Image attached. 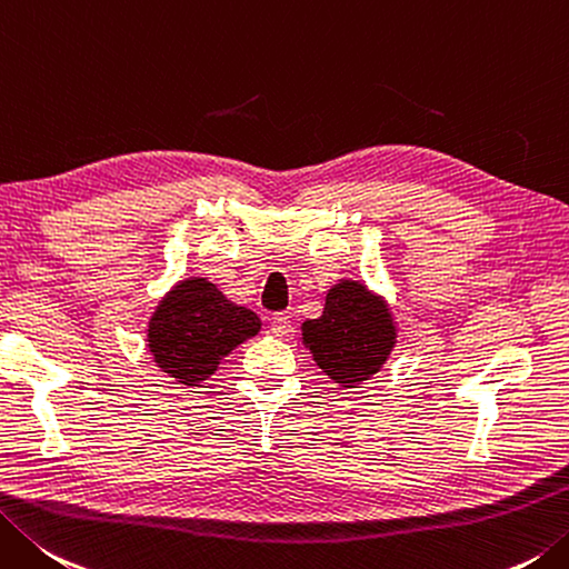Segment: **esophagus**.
Listing matches in <instances>:
<instances>
[{
	"label": "esophagus",
	"mask_w": 569,
	"mask_h": 569,
	"mask_svg": "<svg viewBox=\"0 0 569 569\" xmlns=\"http://www.w3.org/2000/svg\"><path fill=\"white\" fill-rule=\"evenodd\" d=\"M270 329H272V335L274 337H287L289 331H292V319H289V315H274L272 319H270Z\"/></svg>",
	"instance_id": "obj_1"
}]
</instances>
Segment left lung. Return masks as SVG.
<instances>
[{
  "label": "left lung",
  "instance_id": "1",
  "mask_svg": "<svg viewBox=\"0 0 569 569\" xmlns=\"http://www.w3.org/2000/svg\"><path fill=\"white\" fill-rule=\"evenodd\" d=\"M396 331L383 297L363 282L339 280L327 292L321 317L302 325V345L331 381L359 389L389 359Z\"/></svg>",
  "mask_w": 569,
  "mask_h": 569
}]
</instances>
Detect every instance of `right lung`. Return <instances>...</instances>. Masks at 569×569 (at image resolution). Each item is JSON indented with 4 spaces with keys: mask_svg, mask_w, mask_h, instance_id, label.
<instances>
[{
    "mask_svg": "<svg viewBox=\"0 0 569 569\" xmlns=\"http://www.w3.org/2000/svg\"><path fill=\"white\" fill-rule=\"evenodd\" d=\"M260 327L252 309L230 302L208 277H188L158 302L146 341L160 371L183 386H198Z\"/></svg>",
    "mask_w": 569,
    "mask_h": 569,
    "instance_id": "add662e5",
    "label": "right lung"
}]
</instances>
